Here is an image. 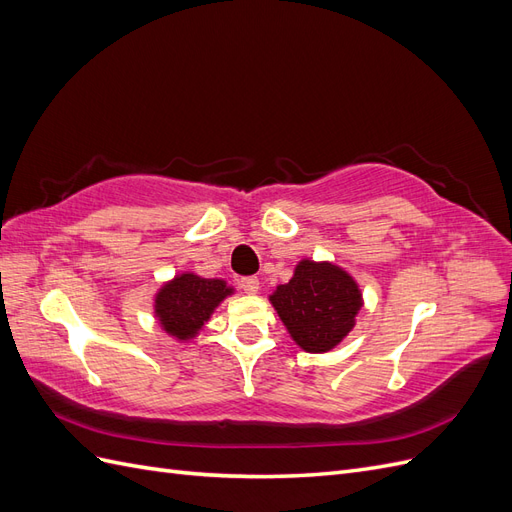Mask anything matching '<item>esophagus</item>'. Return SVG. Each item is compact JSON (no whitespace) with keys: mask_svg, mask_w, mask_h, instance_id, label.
I'll list each match as a JSON object with an SVG mask.
<instances>
[{"mask_svg":"<svg viewBox=\"0 0 512 512\" xmlns=\"http://www.w3.org/2000/svg\"><path fill=\"white\" fill-rule=\"evenodd\" d=\"M239 288L247 294H256L260 290V282L256 280V277H241Z\"/></svg>","mask_w":512,"mask_h":512,"instance_id":"obj_1","label":"esophagus"}]
</instances>
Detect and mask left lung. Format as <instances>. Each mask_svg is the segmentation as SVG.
I'll return each instance as SVG.
<instances>
[{
    "instance_id": "8db88e82",
    "label": "left lung",
    "mask_w": 512,
    "mask_h": 512,
    "mask_svg": "<svg viewBox=\"0 0 512 512\" xmlns=\"http://www.w3.org/2000/svg\"><path fill=\"white\" fill-rule=\"evenodd\" d=\"M271 303L305 352H329L352 331L363 305L352 277L331 262L301 260L288 284L277 286Z\"/></svg>"
}]
</instances>
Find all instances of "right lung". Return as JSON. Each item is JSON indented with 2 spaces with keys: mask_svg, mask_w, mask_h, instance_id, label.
<instances>
[{
  "mask_svg": "<svg viewBox=\"0 0 512 512\" xmlns=\"http://www.w3.org/2000/svg\"><path fill=\"white\" fill-rule=\"evenodd\" d=\"M232 288L222 280H205L194 273H181L160 288L156 316L162 329L177 339L194 337Z\"/></svg>",
  "mask_w": 512,
  "mask_h": 512,
  "instance_id": "1",
  "label": "right lung"
}]
</instances>
